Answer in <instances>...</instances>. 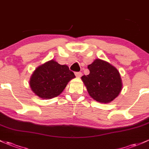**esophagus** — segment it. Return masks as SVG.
Returning a JSON list of instances; mask_svg holds the SVG:
<instances>
[{"label":"esophagus","mask_w":149,"mask_h":149,"mask_svg":"<svg viewBox=\"0 0 149 149\" xmlns=\"http://www.w3.org/2000/svg\"><path fill=\"white\" fill-rule=\"evenodd\" d=\"M74 74H75V75H76V77H80L81 76V72H76Z\"/></svg>","instance_id":"obj_1"}]
</instances>
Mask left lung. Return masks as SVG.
<instances>
[{
	"instance_id": "left-lung-1",
	"label": "left lung",
	"mask_w": 149,
	"mask_h": 149,
	"mask_svg": "<svg viewBox=\"0 0 149 149\" xmlns=\"http://www.w3.org/2000/svg\"><path fill=\"white\" fill-rule=\"evenodd\" d=\"M89 74L81 77L88 93L97 102L108 103L114 100L121 90L119 72L109 62L97 59L88 65Z\"/></svg>"
}]
</instances>
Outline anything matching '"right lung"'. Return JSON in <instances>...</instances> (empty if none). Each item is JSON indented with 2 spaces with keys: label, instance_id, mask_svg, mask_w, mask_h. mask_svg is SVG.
Instances as JSON below:
<instances>
[{
  "label": "right lung",
  "instance_id": "right-lung-1",
  "mask_svg": "<svg viewBox=\"0 0 149 149\" xmlns=\"http://www.w3.org/2000/svg\"><path fill=\"white\" fill-rule=\"evenodd\" d=\"M74 72L67 65H61L51 60L35 70L30 78V85L36 95L42 99H52L62 93Z\"/></svg>",
  "mask_w": 149,
  "mask_h": 149
}]
</instances>
